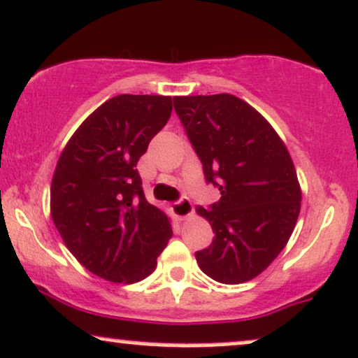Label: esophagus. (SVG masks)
<instances>
[{
    "instance_id": "obj_1",
    "label": "esophagus",
    "mask_w": 358,
    "mask_h": 358,
    "mask_svg": "<svg viewBox=\"0 0 358 358\" xmlns=\"http://www.w3.org/2000/svg\"><path fill=\"white\" fill-rule=\"evenodd\" d=\"M171 211L176 217H178V220H186V217L194 214V208H192L191 201H189L187 197H182V199H179L178 203L171 204Z\"/></svg>"
}]
</instances>
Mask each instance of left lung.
Instances as JSON below:
<instances>
[{
    "label": "left lung",
    "mask_w": 358,
    "mask_h": 358,
    "mask_svg": "<svg viewBox=\"0 0 358 358\" xmlns=\"http://www.w3.org/2000/svg\"><path fill=\"white\" fill-rule=\"evenodd\" d=\"M174 108L221 199L196 213L213 243L196 253L209 278L253 280L287 246L301 208V189L287 145L258 110L231 94L174 96Z\"/></svg>",
    "instance_id": "left-lung-1"
}]
</instances>
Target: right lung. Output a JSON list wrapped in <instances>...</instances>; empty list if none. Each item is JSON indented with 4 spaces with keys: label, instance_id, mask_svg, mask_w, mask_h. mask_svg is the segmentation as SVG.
Returning a JSON list of instances; mask_svg holds the SVG:
<instances>
[{
    "label": "right lung",
    "instance_id": "1",
    "mask_svg": "<svg viewBox=\"0 0 358 358\" xmlns=\"http://www.w3.org/2000/svg\"><path fill=\"white\" fill-rule=\"evenodd\" d=\"M171 112V96H112L82 122L58 159L53 222L70 253L100 278L144 280L172 236L169 217L145 199L136 169Z\"/></svg>",
    "mask_w": 358,
    "mask_h": 358
}]
</instances>
